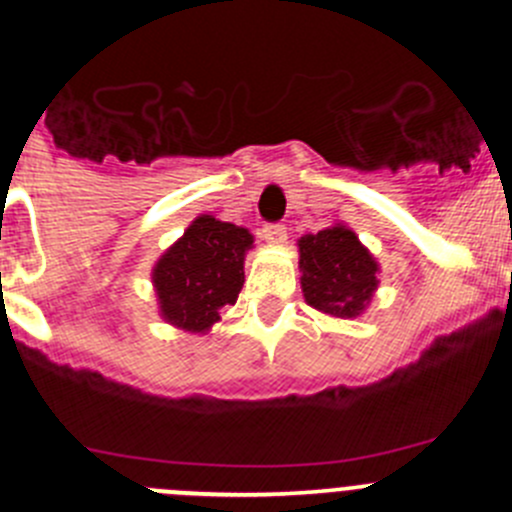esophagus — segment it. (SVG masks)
<instances>
[{"instance_id": "esophagus-1", "label": "esophagus", "mask_w": 512, "mask_h": 512, "mask_svg": "<svg viewBox=\"0 0 512 512\" xmlns=\"http://www.w3.org/2000/svg\"><path fill=\"white\" fill-rule=\"evenodd\" d=\"M261 235H264V241H269L271 246H282L287 241V228L282 223H266L261 228Z\"/></svg>"}]
</instances>
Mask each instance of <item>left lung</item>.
Returning a JSON list of instances; mask_svg holds the SVG:
<instances>
[{"label":"left lung","instance_id":"left-lung-1","mask_svg":"<svg viewBox=\"0 0 512 512\" xmlns=\"http://www.w3.org/2000/svg\"><path fill=\"white\" fill-rule=\"evenodd\" d=\"M300 271L305 300L336 318H356L377 289V261L343 225L300 238Z\"/></svg>","mask_w":512,"mask_h":512}]
</instances>
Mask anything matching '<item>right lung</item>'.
<instances>
[{"label": "right lung", "mask_w": 512, "mask_h": 512, "mask_svg": "<svg viewBox=\"0 0 512 512\" xmlns=\"http://www.w3.org/2000/svg\"><path fill=\"white\" fill-rule=\"evenodd\" d=\"M251 243L246 228L212 215L197 217L153 269L161 315L192 333L210 330L220 310L241 295L243 256Z\"/></svg>", "instance_id": "obj_1"}]
</instances>
